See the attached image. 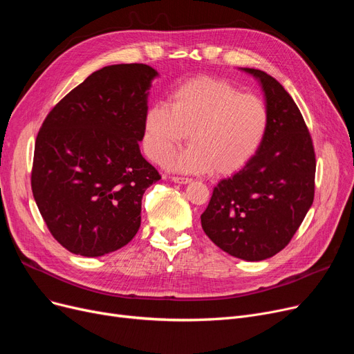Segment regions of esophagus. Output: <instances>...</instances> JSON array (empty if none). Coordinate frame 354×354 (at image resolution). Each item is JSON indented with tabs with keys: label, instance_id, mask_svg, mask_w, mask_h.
I'll return each instance as SVG.
<instances>
[{
	"label": "esophagus",
	"instance_id": "obj_1",
	"mask_svg": "<svg viewBox=\"0 0 354 354\" xmlns=\"http://www.w3.org/2000/svg\"><path fill=\"white\" fill-rule=\"evenodd\" d=\"M171 180L174 183H177V184H189V183H192V178H186V177H173Z\"/></svg>",
	"mask_w": 354,
	"mask_h": 354
}]
</instances>
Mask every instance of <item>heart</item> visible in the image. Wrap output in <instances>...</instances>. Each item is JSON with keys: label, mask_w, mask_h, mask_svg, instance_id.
<instances>
[{"label": "heart", "mask_w": 354, "mask_h": 354, "mask_svg": "<svg viewBox=\"0 0 354 354\" xmlns=\"http://www.w3.org/2000/svg\"><path fill=\"white\" fill-rule=\"evenodd\" d=\"M268 120L266 105L259 96L241 93L226 80L197 77L177 86L168 105L148 108L144 148L149 158H165V165L176 171L233 174L258 153ZM187 136L192 145L174 153Z\"/></svg>", "instance_id": "heart-1"}]
</instances>
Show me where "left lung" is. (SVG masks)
Listing matches in <instances>:
<instances>
[{
	"instance_id": "8db88e82",
	"label": "left lung",
	"mask_w": 354,
	"mask_h": 354,
	"mask_svg": "<svg viewBox=\"0 0 354 354\" xmlns=\"http://www.w3.org/2000/svg\"><path fill=\"white\" fill-rule=\"evenodd\" d=\"M239 69L262 88L266 136L242 170L218 181L201 227L229 255L258 262L287 246L310 210L315 154L304 118L281 83L262 71Z\"/></svg>"
}]
</instances>
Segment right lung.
Returning a JSON list of instances; mask_svg holds the SVG:
<instances>
[{
	"label": "right lung",
	"mask_w": 354,
	"mask_h": 354,
	"mask_svg": "<svg viewBox=\"0 0 354 354\" xmlns=\"http://www.w3.org/2000/svg\"><path fill=\"white\" fill-rule=\"evenodd\" d=\"M148 64L93 72L50 111L36 140L31 189L55 239L95 258L125 246L141 226V200L161 177L141 154Z\"/></svg>",
	"instance_id": "obj_1"
}]
</instances>
